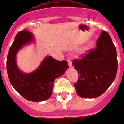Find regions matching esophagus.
I'll list each match as a JSON object with an SVG mask.
<instances>
[{
    "instance_id": "obj_1",
    "label": "esophagus",
    "mask_w": 124,
    "mask_h": 124,
    "mask_svg": "<svg viewBox=\"0 0 124 124\" xmlns=\"http://www.w3.org/2000/svg\"><path fill=\"white\" fill-rule=\"evenodd\" d=\"M67 61H68V66H69L70 68L72 67V62H71V60L68 59L67 60Z\"/></svg>"
}]
</instances>
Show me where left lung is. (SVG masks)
Instances as JSON below:
<instances>
[{"label":"left lung","instance_id":"obj_1","mask_svg":"<svg viewBox=\"0 0 124 124\" xmlns=\"http://www.w3.org/2000/svg\"><path fill=\"white\" fill-rule=\"evenodd\" d=\"M72 65L79 75L74 85L77 95L85 98L101 95L113 83L117 70V53L109 34L102 31L97 48L82 59L74 60Z\"/></svg>","mask_w":124,"mask_h":124}]
</instances>
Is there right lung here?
I'll return each mask as SVG.
<instances>
[{"instance_id": "obj_1", "label": "right lung", "mask_w": 124, "mask_h": 124, "mask_svg": "<svg viewBox=\"0 0 124 124\" xmlns=\"http://www.w3.org/2000/svg\"><path fill=\"white\" fill-rule=\"evenodd\" d=\"M35 41L33 33L27 30L17 33L7 56V69L10 83L15 90L27 100L39 102L51 97L55 79L63 74L69 67L67 61L46 56L34 71L22 72L17 65L16 56L24 46Z\"/></svg>"}]
</instances>
